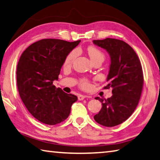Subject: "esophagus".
<instances>
[{"instance_id": "1", "label": "esophagus", "mask_w": 160, "mask_h": 160, "mask_svg": "<svg viewBox=\"0 0 160 160\" xmlns=\"http://www.w3.org/2000/svg\"><path fill=\"white\" fill-rule=\"evenodd\" d=\"M86 97V96H85V95H82V94H79V95L78 96V99L79 100H83L84 99H85Z\"/></svg>"}]
</instances>
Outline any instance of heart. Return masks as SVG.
I'll use <instances>...</instances> for the list:
<instances>
[{"mask_svg":"<svg viewBox=\"0 0 160 160\" xmlns=\"http://www.w3.org/2000/svg\"><path fill=\"white\" fill-rule=\"evenodd\" d=\"M88 52L91 61H92V63L97 61H102L103 62L104 59V54L102 51H100L98 48L94 47H90L88 48ZM78 55V51L73 50L70 52L68 55L67 56L65 60V65H70L72 63V61L74 60ZM82 85L83 88H87L88 87V83L86 81H82Z\"/></svg>","mask_w":160,"mask_h":160,"instance_id":"b5f03b06","label":"heart"}]
</instances>
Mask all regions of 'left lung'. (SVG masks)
<instances>
[{"mask_svg":"<svg viewBox=\"0 0 160 160\" xmlns=\"http://www.w3.org/2000/svg\"><path fill=\"white\" fill-rule=\"evenodd\" d=\"M93 43L110 56L108 85L104 88H113L110 98H95L102 107L94 119L102 126L113 127L127 120L138 106L143 87L142 66L133 48L122 40L107 38Z\"/></svg>","mask_w":160,"mask_h":160,"instance_id":"8db88e82","label":"left lung"}]
</instances>
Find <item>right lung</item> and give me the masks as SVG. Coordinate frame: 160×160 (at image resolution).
I'll use <instances>...</instances> for the list:
<instances>
[{"label": "right lung", "instance_id": "obj_1", "mask_svg": "<svg viewBox=\"0 0 160 160\" xmlns=\"http://www.w3.org/2000/svg\"><path fill=\"white\" fill-rule=\"evenodd\" d=\"M80 42L42 39L22 53L16 72L18 92L29 113L40 122L55 125L65 121L78 100L74 94L56 88L53 82L58 80L67 56Z\"/></svg>", "mask_w": 160, "mask_h": 160}]
</instances>
